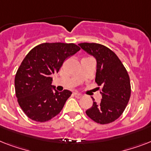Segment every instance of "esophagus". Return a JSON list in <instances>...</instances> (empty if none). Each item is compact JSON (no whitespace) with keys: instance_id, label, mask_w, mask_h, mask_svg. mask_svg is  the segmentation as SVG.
<instances>
[{"instance_id":"esophagus-1","label":"esophagus","mask_w":151,"mask_h":151,"mask_svg":"<svg viewBox=\"0 0 151 151\" xmlns=\"http://www.w3.org/2000/svg\"><path fill=\"white\" fill-rule=\"evenodd\" d=\"M73 96H74L76 98H78V99H80L81 97V94L79 93V92H74V93H73Z\"/></svg>"}]
</instances>
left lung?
Wrapping results in <instances>:
<instances>
[{
  "label": "left lung",
  "instance_id": "left-lung-1",
  "mask_svg": "<svg viewBox=\"0 0 151 151\" xmlns=\"http://www.w3.org/2000/svg\"><path fill=\"white\" fill-rule=\"evenodd\" d=\"M78 45L96 59V82L102 86L103 99L99 103L93 102L86 114L99 124L111 123L122 114L130 99L129 73L117 55L107 47L96 43H81Z\"/></svg>",
  "mask_w": 151,
  "mask_h": 151
}]
</instances>
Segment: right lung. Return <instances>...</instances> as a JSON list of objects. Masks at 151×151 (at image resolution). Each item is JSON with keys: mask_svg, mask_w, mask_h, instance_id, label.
Returning <instances> with one entry per match:
<instances>
[{"mask_svg": "<svg viewBox=\"0 0 151 151\" xmlns=\"http://www.w3.org/2000/svg\"><path fill=\"white\" fill-rule=\"evenodd\" d=\"M80 49L73 43H43L26 55L15 74V89L18 103L29 118L45 122L60 113L72 92L56 91L51 85V75Z\"/></svg>", "mask_w": 151, "mask_h": 151, "instance_id": "add662e5", "label": "right lung"}]
</instances>
